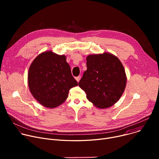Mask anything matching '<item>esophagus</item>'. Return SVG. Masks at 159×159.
I'll return each mask as SVG.
<instances>
[{
	"instance_id": "esophagus-1",
	"label": "esophagus",
	"mask_w": 159,
	"mask_h": 159,
	"mask_svg": "<svg viewBox=\"0 0 159 159\" xmlns=\"http://www.w3.org/2000/svg\"><path fill=\"white\" fill-rule=\"evenodd\" d=\"M80 79H81V76H78V77H76V79H76V80L79 82L80 81Z\"/></svg>"
}]
</instances>
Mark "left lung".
<instances>
[{
    "label": "left lung",
    "instance_id": "1",
    "mask_svg": "<svg viewBox=\"0 0 159 159\" xmlns=\"http://www.w3.org/2000/svg\"><path fill=\"white\" fill-rule=\"evenodd\" d=\"M87 70L79 85L96 107L107 108L121 98L126 84L125 70L118 57L109 53L87 57Z\"/></svg>",
    "mask_w": 159,
    "mask_h": 159
}]
</instances>
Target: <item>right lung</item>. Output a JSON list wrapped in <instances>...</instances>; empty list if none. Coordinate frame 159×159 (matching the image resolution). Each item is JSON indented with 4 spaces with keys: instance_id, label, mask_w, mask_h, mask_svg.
Here are the masks:
<instances>
[{
    "instance_id": "right-lung-1",
    "label": "right lung",
    "mask_w": 159,
    "mask_h": 159,
    "mask_svg": "<svg viewBox=\"0 0 159 159\" xmlns=\"http://www.w3.org/2000/svg\"><path fill=\"white\" fill-rule=\"evenodd\" d=\"M28 80L33 96L41 105L49 108L64 102L69 90L78 85L66 57L52 51L36 57L29 69Z\"/></svg>"
}]
</instances>
